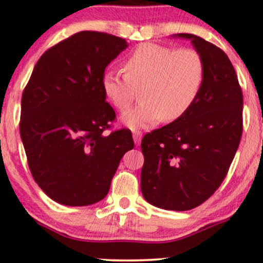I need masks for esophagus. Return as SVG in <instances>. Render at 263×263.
Listing matches in <instances>:
<instances>
[{
	"mask_svg": "<svg viewBox=\"0 0 263 263\" xmlns=\"http://www.w3.org/2000/svg\"><path fill=\"white\" fill-rule=\"evenodd\" d=\"M132 136H134L135 143L138 146V144H140L141 140H142V132L141 131H134V132H132Z\"/></svg>",
	"mask_w": 263,
	"mask_h": 263,
	"instance_id": "1",
	"label": "esophagus"
}]
</instances>
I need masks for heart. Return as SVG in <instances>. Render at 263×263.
I'll use <instances>...</instances> for the list:
<instances>
[{"instance_id": "heart-1", "label": "heart", "mask_w": 263, "mask_h": 263, "mask_svg": "<svg viewBox=\"0 0 263 263\" xmlns=\"http://www.w3.org/2000/svg\"><path fill=\"white\" fill-rule=\"evenodd\" d=\"M123 70L125 74L105 71L101 86L120 112L131 106L141 89V104L123 115V122L131 128L179 120L195 104L205 79L204 60L197 50H176L156 43L138 45L126 59Z\"/></svg>"}]
</instances>
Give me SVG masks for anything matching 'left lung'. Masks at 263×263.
Returning <instances> with one entry per match:
<instances>
[{
  "label": "left lung",
  "mask_w": 263,
  "mask_h": 263,
  "mask_svg": "<svg viewBox=\"0 0 263 263\" xmlns=\"http://www.w3.org/2000/svg\"><path fill=\"white\" fill-rule=\"evenodd\" d=\"M205 65V79L192 108L142 138L141 190L149 204L185 211L208 200L225 179L242 135V90L219 47L189 33Z\"/></svg>",
  "instance_id": "1"
}]
</instances>
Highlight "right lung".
Listing matches in <instances>:
<instances>
[{
  "label": "right lung",
  "instance_id": "1",
  "mask_svg": "<svg viewBox=\"0 0 263 263\" xmlns=\"http://www.w3.org/2000/svg\"><path fill=\"white\" fill-rule=\"evenodd\" d=\"M127 42L83 31L39 58L22 93L20 132L35 183L57 203L85 206L106 197L131 131L106 135L116 114L101 86Z\"/></svg>",
  "mask_w": 263,
  "mask_h": 263
}]
</instances>
